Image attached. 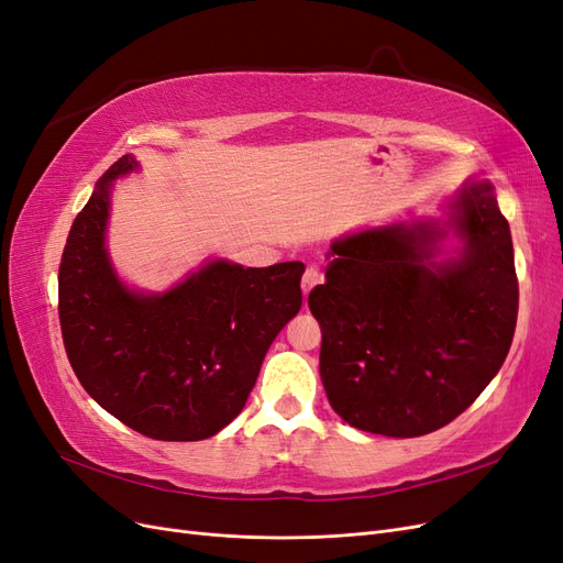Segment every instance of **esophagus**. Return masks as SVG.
I'll list each match as a JSON object with an SVG mask.
<instances>
[{
    "instance_id": "34e87169",
    "label": "esophagus",
    "mask_w": 563,
    "mask_h": 563,
    "mask_svg": "<svg viewBox=\"0 0 563 563\" xmlns=\"http://www.w3.org/2000/svg\"><path fill=\"white\" fill-rule=\"evenodd\" d=\"M321 272L317 269V267H308L305 269V275H302V282H300V286H302V296H305V300H308V296H310V291L312 288L317 286V284H321Z\"/></svg>"
}]
</instances>
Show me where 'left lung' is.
Wrapping results in <instances>:
<instances>
[{
	"mask_svg": "<svg viewBox=\"0 0 563 563\" xmlns=\"http://www.w3.org/2000/svg\"><path fill=\"white\" fill-rule=\"evenodd\" d=\"M446 225L457 258L434 263L437 220L354 232L331 244L310 291L319 373L352 428L420 437L444 428L496 378L519 312L512 234L488 180L467 183Z\"/></svg>",
	"mask_w": 563,
	"mask_h": 563,
	"instance_id": "obj_1",
	"label": "left lung"
}]
</instances>
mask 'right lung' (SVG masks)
I'll return each mask as SVG.
<instances>
[{"label":"right lung","instance_id":"1","mask_svg":"<svg viewBox=\"0 0 563 563\" xmlns=\"http://www.w3.org/2000/svg\"><path fill=\"white\" fill-rule=\"evenodd\" d=\"M139 168L131 155L98 180L67 234L58 317L81 387L126 428L159 441L209 439L230 424L272 340L302 305L305 265L207 263L172 291L133 294L106 251L110 185Z\"/></svg>","mask_w":563,"mask_h":563}]
</instances>
